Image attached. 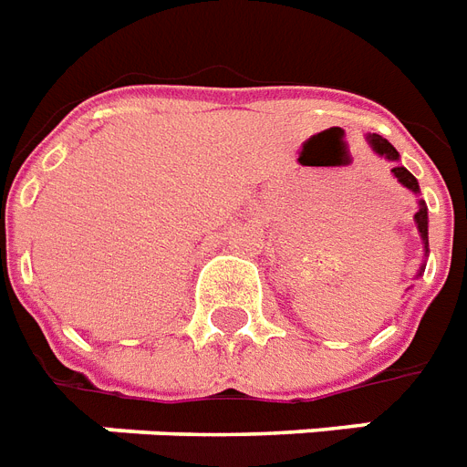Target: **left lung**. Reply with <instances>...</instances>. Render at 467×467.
<instances>
[{"instance_id": "1", "label": "left lung", "mask_w": 467, "mask_h": 467, "mask_svg": "<svg viewBox=\"0 0 467 467\" xmlns=\"http://www.w3.org/2000/svg\"><path fill=\"white\" fill-rule=\"evenodd\" d=\"M368 141L372 144V149H375L377 154L384 156V159H389V161H397L400 159V154H397V149L391 147L389 141L384 137H379V134H369ZM391 173L400 178L401 186H407L409 191H414V193H419V183H416V178L409 173L404 166H394L391 169ZM416 218V225H419V233H421V240H423V247H426V252H429V215H426V202L421 201V205H419V213L414 215Z\"/></svg>"}]
</instances>
